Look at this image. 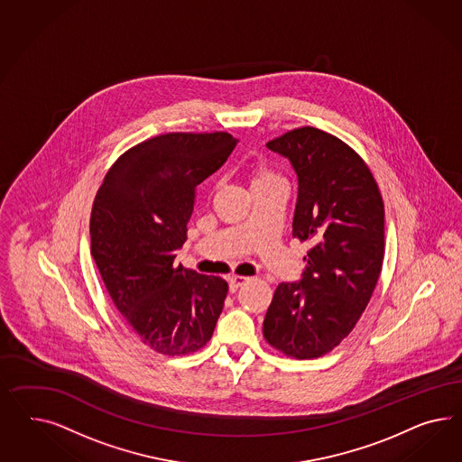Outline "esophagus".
Returning a JSON list of instances; mask_svg holds the SVG:
<instances>
[{
    "label": "esophagus",
    "mask_w": 462,
    "mask_h": 462,
    "mask_svg": "<svg viewBox=\"0 0 462 462\" xmlns=\"http://www.w3.org/2000/svg\"><path fill=\"white\" fill-rule=\"evenodd\" d=\"M247 281H249V278H245V276H232V278H228V290L232 293H236L238 288L244 286Z\"/></svg>",
    "instance_id": "obj_1"
}]
</instances>
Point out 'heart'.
<instances>
[{"label":"heart","instance_id":"b5f03b06","mask_svg":"<svg viewBox=\"0 0 462 462\" xmlns=\"http://www.w3.org/2000/svg\"><path fill=\"white\" fill-rule=\"evenodd\" d=\"M273 180H276V176H274V174H271L269 171L261 169V171H257V172H255V176H254V180H252V184H257V182L273 181Z\"/></svg>","mask_w":462,"mask_h":462}]
</instances>
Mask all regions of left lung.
I'll list each match as a JSON object with an SVG mask.
<instances>
[{"instance_id": "left-lung-1", "label": "left lung", "mask_w": 462, "mask_h": 462, "mask_svg": "<svg viewBox=\"0 0 462 462\" xmlns=\"http://www.w3.org/2000/svg\"><path fill=\"white\" fill-rule=\"evenodd\" d=\"M266 147L293 168V237L313 247L301 280L276 288L263 332L286 356L313 359L349 336L371 300L384 257V205L363 159L330 134L303 126Z\"/></svg>"}]
</instances>
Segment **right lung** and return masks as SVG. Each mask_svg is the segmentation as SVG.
I'll return each instance as SVG.
<instances>
[{
    "mask_svg": "<svg viewBox=\"0 0 462 462\" xmlns=\"http://www.w3.org/2000/svg\"><path fill=\"white\" fill-rule=\"evenodd\" d=\"M230 134H166L122 155L91 211V255L115 307L151 349L182 356L215 330L226 281L188 271L174 257L186 242L196 188L237 145Z\"/></svg>",
    "mask_w": 462,
    "mask_h": 462,
    "instance_id": "add662e5",
    "label": "right lung"
}]
</instances>
